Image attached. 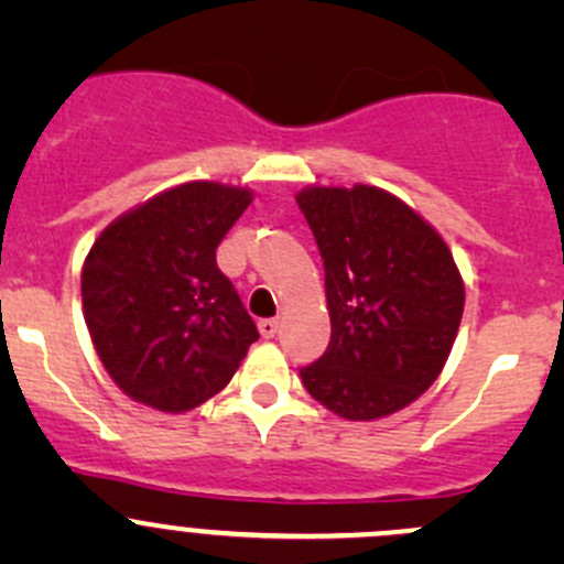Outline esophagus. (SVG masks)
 <instances>
[{
  "label": "esophagus",
  "instance_id": "34e87169",
  "mask_svg": "<svg viewBox=\"0 0 564 564\" xmlns=\"http://www.w3.org/2000/svg\"><path fill=\"white\" fill-rule=\"evenodd\" d=\"M278 329H281V322H278V318H261L259 322L261 338H275Z\"/></svg>",
  "mask_w": 564,
  "mask_h": 564
}]
</instances>
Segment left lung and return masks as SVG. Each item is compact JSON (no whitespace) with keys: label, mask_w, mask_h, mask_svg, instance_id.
Returning <instances> with one entry per match:
<instances>
[{"label":"left lung","mask_w":564,"mask_h":564,"mask_svg":"<svg viewBox=\"0 0 564 564\" xmlns=\"http://www.w3.org/2000/svg\"><path fill=\"white\" fill-rule=\"evenodd\" d=\"M324 261L329 346L300 368L344 420L388 417L436 382L464 314V281L440 231L373 185L297 193Z\"/></svg>","instance_id":"1"}]
</instances>
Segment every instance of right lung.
Returning a JSON list of instances; mask_svg holds the SVG:
<instances>
[{"label":"right lung","instance_id":"add662e5","mask_svg":"<svg viewBox=\"0 0 564 564\" xmlns=\"http://www.w3.org/2000/svg\"><path fill=\"white\" fill-rule=\"evenodd\" d=\"M253 193L185 182L108 224L82 270L93 346L117 388L187 412L220 392L259 338L215 250Z\"/></svg>","mask_w":564,"mask_h":564}]
</instances>
